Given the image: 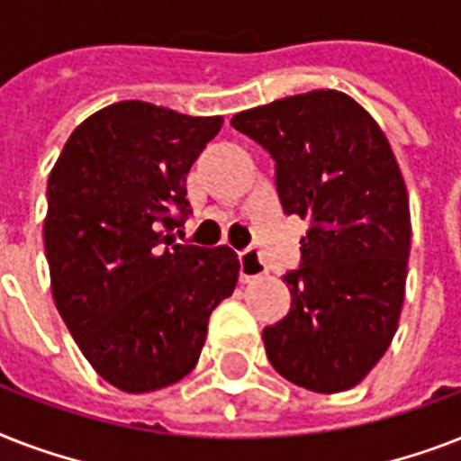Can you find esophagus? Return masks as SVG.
<instances>
[{
	"label": "esophagus",
	"mask_w": 461,
	"mask_h": 461,
	"mask_svg": "<svg viewBox=\"0 0 461 461\" xmlns=\"http://www.w3.org/2000/svg\"><path fill=\"white\" fill-rule=\"evenodd\" d=\"M239 275H241V282H251L256 277L267 275L266 260L260 258L258 251L249 249V251L239 253Z\"/></svg>",
	"instance_id": "1"
}]
</instances>
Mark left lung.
<instances>
[{
  "instance_id": "8db88e82",
  "label": "left lung",
  "mask_w": 461,
  "mask_h": 461,
  "mask_svg": "<svg viewBox=\"0 0 461 461\" xmlns=\"http://www.w3.org/2000/svg\"><path fill=\"white\" fill-rule=\"evenodd\" d=\"M231 126L275 159L287 215L308 220L292 308L263 330L270 364L313 393L358 385L400 322L411 220L400 165L378 122L339 90L239 112Z\"/></svg>"
}]
</instances>
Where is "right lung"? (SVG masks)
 <instances>
[{"label": "right lung", "mask_w": 461, "mask_h": 461, "mask_svg": "<svg viewBox=\"0 0 461 461\" xmlns=\"http://www.w3.org/2000/svg\"><path fill=\"white\" fill-rule=\"evenodd\" d=\"M220 129L222 117L114 103L76 126L47 179L54 303L88 364L124 393L194 371L210 313L237 287L230 246L167 234L191 212L186 174Z\"/></svg>", "instance_id": "right-lung-1"}]
</instances>
